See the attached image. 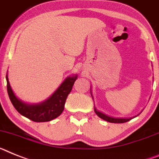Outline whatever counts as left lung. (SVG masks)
Here are the masks:
<instances>
[{"instance_id": "8db88e82", "label": "left lung", "mask_w": 159, "mask_h": 159, "mask_svg": "<svg viewBox=\"0 0 159 159\" xmlns=\"http://www.w3.org/2000/svg\"><path fill=\"white\" fill-rule=\"evenodd\" d=\"M95 113L98 117H100L101 118H102L103 120L106 121H109V122H112V123H124V122H126V121H129L132 118H110V117H108V116L105 115V114H102V113L98 112L96 109H94Z\"/></svg>"}]
</instances>
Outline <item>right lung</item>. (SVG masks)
Masks as SVG:
<instances>
[{"mask_svg":"<svg viewBox=\"0 0 159 159\" xmlns=\"http://www.w3.org/2000/svg\"><path fill=\"white\" fill-rule=\"evenodd\" d=\"M77 78V76L66 78L50 98L38 105L28 106L16 98L11 89L6 74L7 91L13 106L21 115L36 122L49 121L57 118L62 113L66 98L71 92L74 81Z\"/></svg>","mask_w":159,"mask_h":159,"instance_id":"add662e5","label":"right lung"}]
</instances>
